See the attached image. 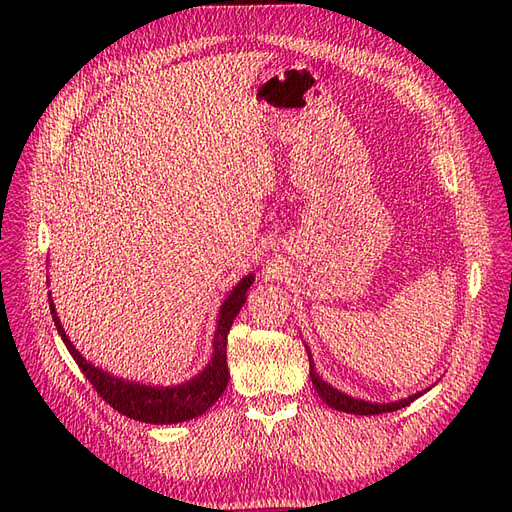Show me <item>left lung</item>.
Segmentation results:
<instances>
[{
	"mask_svg": "<svg viewBox=\"0 0 512 512\" xmlns=\"http://www.w3.org/2000/svg\"><path fill=\"white\" fill-rule=\"evenodd\" d=\"M307 359H309V378H312V384L316 393L320 395L322 401H327V406H331L333 410H339V412H348V414H361V416H371V414H382V412H395V410H401L410 406L414 399L421 397L423 393L427 391H418L406 399H399V401H391V404H371V401H365V399H356V397H350L342 391L333 389V386L329 382H324L314 369V359H312V352L307 350Z\"/></svg>",
	"mask_w": 512,
	"mask_h": 512,
	"instance_id": "left-lung-1",
	"label": "left lung"
}]
</instances>
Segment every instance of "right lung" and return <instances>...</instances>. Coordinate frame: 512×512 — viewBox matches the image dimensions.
<instances>
[{
	"label": "right lung",
	"mask_w": 512,
	"mask_h": 512,
	"mask_svg": "<svg viewBox=\"0 0 512 512\" xmlns=\"http://www.w3.org/2000/svg\"><path fill=\"white\" fill-rule=\"evenodd\" d=\"M252 282H254V273L245 275L224 299L218 314V327H215V335H213V354L207 367L192 380L181 382L177 386H151L143 382L123 380L108 374V371H104L102 367L91 365L89 361H85V356L74 348L64 327H61L55 312V303L51 299V292H49V307H51V316L57 327V333L61 335V339H64L72 359L81 367L85 378L94 384V389L100 393V397L108 406H113L117 412L126 414L128 418H134V421L153 423V425H170V423L190 421V418L205 414L224 393L230 378L228 363H226L228 331L232 327V320L237 318L239 309L247 299L245 292L250 290Z\"/></svg>",
	"instance_id": "obj_1"
}]
</instances>
